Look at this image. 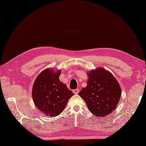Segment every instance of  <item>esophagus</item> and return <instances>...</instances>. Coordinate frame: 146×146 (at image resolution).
I'll return each mask as SVG.
<instances>
[{"mask_svg": "<svg viewBox=\"0 0 146 146\" xmlns=\"http://www.w3.org/2000/svg\"><path fill=\"white\" fill-rule=\"evenodd\" d=\"M79 92H80V90H79L78 88H76V89L73 90V92L75 94H78Z\"/></svg>", "mask_w": 146, "mask_h": 146, "instance_id": "esophagus-1", "label": "esophagus"}]
</instances>
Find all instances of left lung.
Here are the masks:
<instances>
[{
  "mask_svg": "<svg viewBox=\"0 0 146 146\" xmlns=\"http://www.w3.org/2000/svg\"><path fill=\"white\" fill-rule=\"evenodd\" d=\"M88 76L87 86L83 88L78 95L95 116L109 115L116 108L120 98L119 83L112 74L102 68L90 71Z\"/></svg>",
  "mask_w": 146,
  "mask_h": 146,
  "instance_id": "obj_1",
  "label": "left lung"
}]
</instances>
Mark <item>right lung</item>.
<instances>
[{
    "label": "right lung",
    "mask_w": 146,
    "mask_h": 146,
    "mask_svg": "<svg viewBox=\"0 0 146 146\" xmlns=\"http://www.w3.org/2000/svg\"><path fill=\"white\" fill-rule=\"evenodd\" d=\"M61 71L47 69L39 74L33 85L32 95L36 107L46 115L55 117L63 111L73 93L60 82Z\"/></svg>",
    "instance_id": "1"
}]
</instances>
